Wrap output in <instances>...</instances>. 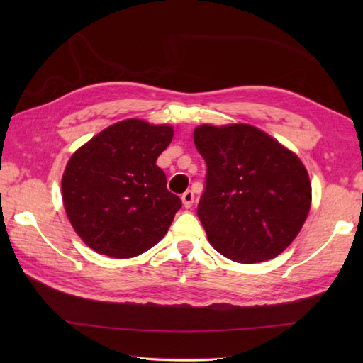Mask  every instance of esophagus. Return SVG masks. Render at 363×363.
Returning a JSON list of instances; mask_svg holds the SVG:
<instances>
[{
  "mask_svg": "<svg viewBox=\"0 0 363 363\" xmlns=\"http://www.w3.org/2000/svg\"><path fill=\"white\" fill-rule=\"evenodd\" d=\"M182 204H184V207H186V209H190L191 207V204H194V201H195V195H194V191L191 190H187L186 194H182Z\"/></svg>",
  "mask_w": 363,
  "mask_h": 363,
  "instance_id": "obj_1",
  "label": "esophagus"
}]
</instances>
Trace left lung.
Returning a JSON list of instances; mask_svg holds the SVG:
<instances>
[{
  "instance_id": "8db88e82",
  "label": "left lung",
  "mask_w": 363,
  "mask_h": 363,
  "mask_svg": "<svg viewBox=\"0 0 363 363\" xmlns=\"http://www.w3.org/2000/svg\"><path fill=\"white\" fill-rule=\"evenodd\" d=\"M194 142L207 165L198 217L211 245L242 264L274 259L309 215L312 187L303 162L250 125L198 126Z\"/></svg>"
}]
</instances>
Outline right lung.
Here are the masks:
<instances>
[{"label": "right lung", "instance_id": "obj_1", "mask_svg": "<svg viewBox=\"0 0 363 363\" xmlns=\"http://www.w3.org/2000/svg\"><path fill=\"white\" fill-rule=\"evenodd\" d=\"M173 134L168 125L123 120L90 138L68 160L64 207L89 248L129 259L164 238L182 206L156 165Z\"/></svg>", "mask_w": 363, "mask_h": 363}]
</instances>
